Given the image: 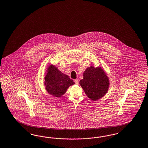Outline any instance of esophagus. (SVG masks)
<instances>
[{"label": "esophagus", "instance_id": "34e87169", "mask_svg": "<svg viewBox=\"0 0 148 148\" xmlns=\"http://www.w3.org/2000/svg\"><path fill=\"white\" fill-rule=\"evenodd\" d=\"M75 82L76 84L78 85L79 83V80H78V79H75Z\"/></svg>", "mask_w": 148, "mask_h": 148}]
</instances>
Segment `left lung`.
I'll return each mask as SVG.
<instances>
[{"label": "left lung", "instance_id": "obj_1", "mask_svg": "<svg viewBox=\"0 0 148 148\" xmlns=\"http://www.w3.org/2000/svg\"><path fill=\"white\" fill-rule=\"evenodd\" d=\"M79 84L88 98L97 101L107 93L110 80L103 69L92 65L84 72L83 79L80 80Z\"/></svg>", "mask_w": 148, "mask_h": 148}]
</instances>
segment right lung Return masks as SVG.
Segmentation results:
<instances>
[{"mask_svg": "<svg viewBox=\"0 0 148 148\" xmlns=\"http://www.w3.org/2000/svg\"><path fill=\"white\" fill-rule=\"evenodd\" d=\"M46 71L44 85L47 92L53 97L60 98L64 95L69 86L75 84L68 75L63 73L53 65H49Z\"/></svg>", "mask_w": 148, "mask_h": 148, "instance_id": "add662e5", "label": "right lung"}]
</instances>
